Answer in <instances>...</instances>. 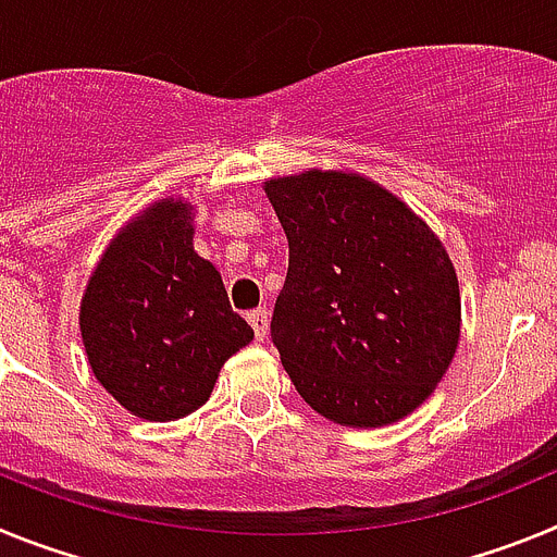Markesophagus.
Here are the masks:
<instances>
[{
  "instance_id": "1",
  "label": "esophagus",
  "mask_w": 557,
  "mask_h": 557,
  "mask_svg": "<svg viewBox=\"0 0 557 557\" xmlns=\"http://www.w3.org/2000/svg\"><path fill=\"white\" fill-rule=\"evenodd\" d=\"M248 323L253 326L256 339L268 337V309H253V312H248Z\"/></svg>"
}]
</instances>
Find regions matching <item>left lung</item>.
Segmentation results:
<instances>
[{
    "mask_svg": "<svg viewBox=\"0 0 557 557\" xmlns=\"http://www.w3.org/2000/svg\"><path fill=\"white\" fill-rule=\"evenodd\" d=\"M289 243L270 337L295 391L343 426L410 416L460 339V289L430 225L373 181L309 170L264 181Z\"/></svg>",
    "mask_w": 557,
    "mask_h": 557,
    "instance_id": "left-lung-1",
    "label": "left lung"
}]
</instances>
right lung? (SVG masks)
Returning <instances> with one entry per match:
<instances>
[{
    "label": "right lung",
    "instance_id": "obj_1",
    "mask_svg": "<svg viewBox=\"0 0 557 557\" xmlns=\"http://www.w3.org/2000/svg\"><path fill=\"white\" fill-rule=\"evenodd\" d=\"M191 234L189 203H152L113 236L81 304L97 382L147 421H175L206 405L225 359L253 339Z\"/></svg>",
    "mask_w": 557,
    "mask_h": 557
}]
</instances>
